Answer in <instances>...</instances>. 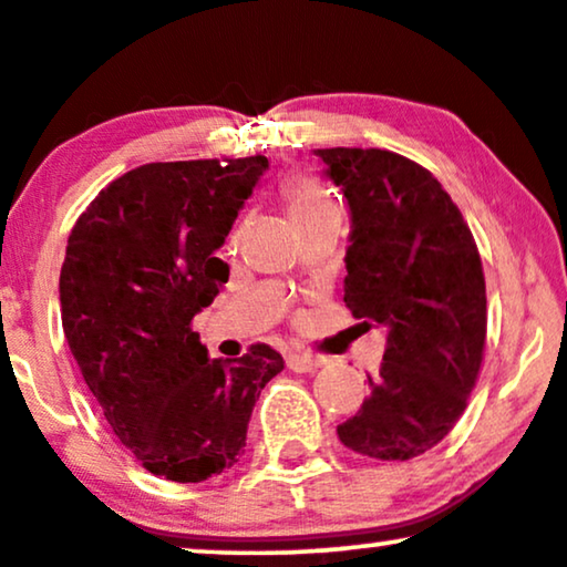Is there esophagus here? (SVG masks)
Masks as SVG:
<instances>
[{
	"instance_id": "34e87169",
	"label": "esophagus",
	"mask_w": 567,
	"mask_h": 567,
	"mask_svg": "<svg viewBox=\"0 0 567 567\" xmlns=\"http://www.w3.org/2000/svg\"><path fill=\"white\" fill-rule=\"evenodd\" d=\"M286 365H289V370H295V373H310V370L323 365V358L310 352H289L286 354Z\"/></svg>"
}]
</instances>
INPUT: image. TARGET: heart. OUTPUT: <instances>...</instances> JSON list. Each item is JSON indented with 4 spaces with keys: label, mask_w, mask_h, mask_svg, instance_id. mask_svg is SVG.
I'll return each mask as SVG.
<instances>
[{
    "label": "heart",
    "mask_w": 567,
    "mask_h": 567,
    "mask_svg": "<svg viewBox=\"0 0 567 567\" xmlns=\"http://www.w3.org/2000/svg\"><path fill=\"white\" fill-rule=\"evenodd\" d=\"M281 197L286 205V213L295 223H302L312 215L323 213V209L339 207L337 197L333 192L328 188L323 181L312 178V176H295V178H286L281 186ZM236 241V236H234Z\"/></svg>",
    "instance_id": "1"
}]
</instances>
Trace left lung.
Instances as JSON below:
<instances>
[{"label":"left lung","mask_w":567,"mask_h":567,"mask_svg":"<svg viewBox=\"0 0 567 567\" xmlns=\"http://www.w3.org/2000/svg\"><path fill=\"white\" fill-rule=\"evenodd\" d=\"M352 209L344 302L386 326L379 379L337 429L386 463L429 452L454 429L486 347V281L471 228L431 171L389 150H318Z\"/></svg>","instance_id":"left-lung-1"}]
</instances>
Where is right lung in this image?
I'll return each instance as SVG.
<instances>
[{"label":"right lung","instance_id":"right-lung-1","mask_svg":"<svg viewBox=\"0 0 567 567\" xmlns=\"http://www.w3.org/2000/svg\"><path fill=\"white\" fill-rule=\"evenodd\" d=\"M265 171L262 155L134 167L68 236L60 310L70 352L125 450L178 484L239 463L255 402L284 370L268 344L209 360L192 328L228 281L215 251Z\"/></svg>","mask_w":567,"mask_h":567}]
</instances>
